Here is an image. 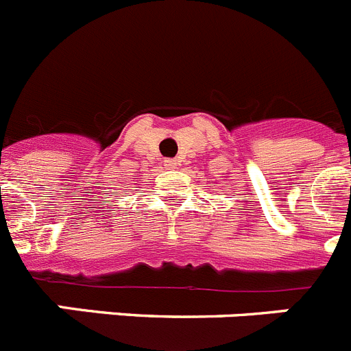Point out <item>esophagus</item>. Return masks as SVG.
Segmentation results:
<instances>
[{"label":"esophagus","mask_w":351,"mask_h":351,"mask_svg":"<svg viewBox=\"0 0 351 351\" xmlns=\"http://www.w3.org/2000/svg\"><path fill=\"white\" fill-rule=\"evenodd\" d=\"M163 165H165V169L173 170L179 167V161L178 160H165V163H163Z\"/></svg>","instance_id":"esophagus-1"}]
</instances>
